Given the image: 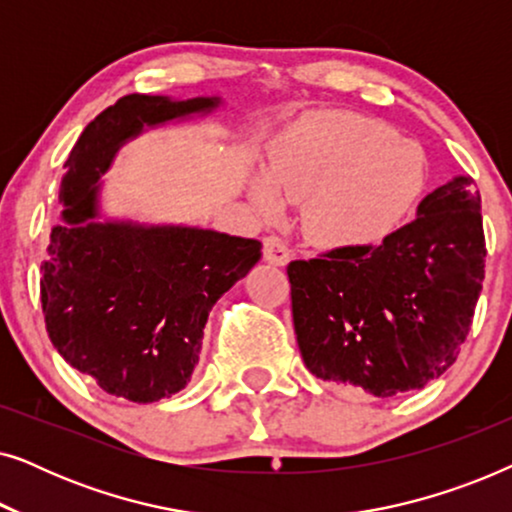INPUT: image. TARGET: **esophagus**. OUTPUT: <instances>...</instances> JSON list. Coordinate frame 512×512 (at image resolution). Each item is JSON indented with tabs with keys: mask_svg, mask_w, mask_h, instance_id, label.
Here are the masks:
<instances>
[{
	"mask_svg": "<svg viewBox=\"0 0 512 512\" xmlns=\"http://www.w3.org/2000/svg\"><path fill=\"white\" fill-rule=\"evenodd\" d=\"M263 258L270 265H286V263L291 261L289 244H286L282 237H277V235L265 237V242H263Z\"/></svg>",
	"mask_w": 512,
	"mask_h": 512,
	"instance_id": "obj_1",
	"label": "esophagus"
}]
</instances>
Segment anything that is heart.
Wrapping results in <instances>:
<instances>
[{
    "label": "heart",
    "instance_id": "1",
    "mask_svg": "<svg viewBox=\"0 0 512 512\" xmlns=\"http://www.w3.org/2000/svg\"><path fill=\"white\" fill-rule=\"evenodd\" d=\"M429 167L424 151L389 125L354 111H314L282 132L270 174L254 179L268 214L305 202L303 228L326 249H363L387 240L422 198Z\"/></svg>",
    "mask_w": 512,
    "mask_h": 512
}]
</instances>
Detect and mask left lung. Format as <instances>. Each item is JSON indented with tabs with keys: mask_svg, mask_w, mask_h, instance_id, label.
I'll list each match as a JSON object with an SVG mask.
<instances>
[{
	"mask_svg": "<svg viewBox=\"0 0 512 512\" xmlns=\"http://www.w3.org/2000/svg\"><path fill=\"white\" fill-rule=\"evenodd\" d=\"M480 193L454 177L380 247L291 261V310L312 375L387 398L457 361L485 279Z\"/></svg>",
	"mask_w": 512,
	"mask_h": 512,
	"instance_id": "8db88e82",
	"label": "left lung"
}]
</instances>
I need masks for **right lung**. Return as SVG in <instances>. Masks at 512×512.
I'll list each match as a JSON object with an SVG mask.
<instances>
[{
	"instance_id": "add662e5",
	"label": "right lung",
	"mask_w": 512,
	"mask_h": 512,
	"mask_svg": "<svg viewBox=\"0 0 512 512\" xmlns=\"http://www.w3.org/2000/svg\"><path fill=\"white\" fill-rule=\"evenodd\" d=\"M219 104L221 97L125 95L88 123L65 163L62 223L41 263L46 331L69 366L125 401L153 403L186 387L209 310L258 263L261 242L191 226L97 221V181L144 128Z\"/></svg>"
}]
</instances>
